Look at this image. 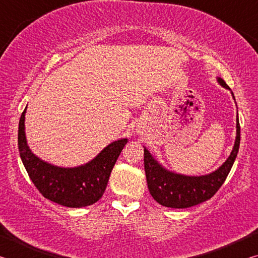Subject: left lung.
<instances>
[{
    "label": "left lung",
    "instance_id": "8db88e82",
    "mask_svg": "<svg viewBox=\"0 0 258 258\" xmlns=\"http://www.w3.org/2000/svg\"><path fill=\"white\" fill-rule=\"evenodd\" d=\"M226 89V83L218 78ZM233 95V93H232ZM234 98V97H233ZM240 146V124L237 118V138L233 150L217 171L204 176H185L166 171L145 149V171L150 195L165 207L187 208L211 199L223 184L232 168Z\"/></svg>",
    "mask_w": 258,
    "mask_h": 258
}]
</instances>
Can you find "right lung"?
Segmentation results:
<instances>
[{"instance_id":"1","label":"right lung","mask_w":258,"mask_h":258,"mask_svg":"<svg viewBox=\"0 0 258 258\" xmlns=\"http://www.w3.org/2000/svg\"><path fill=\"white\" fill-rule=\"evenodd\" d=\"M25 112L26 109L19 120L18 148L20 158L36 189L43 197L66 207H85L97 203L106 190L113 165L127 139L112 142L84 166L56 167L37 158L29 150L25 137Z\"/></svg>"}]
</instances>
